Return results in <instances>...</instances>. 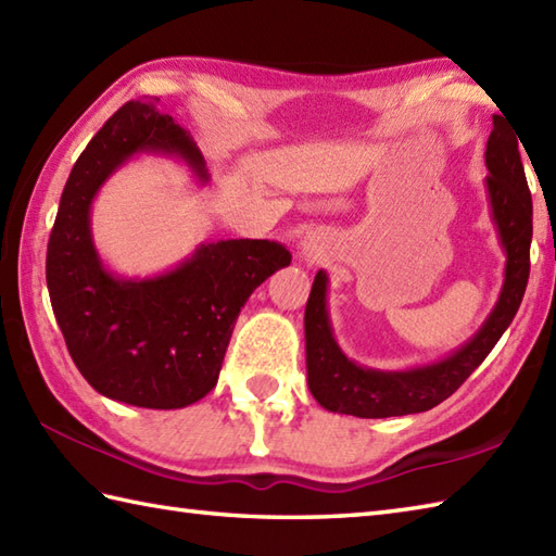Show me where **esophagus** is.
<instances>
[{"mask_svg": "<svg viewBox=\"0 0 556 556\" xmlns=\"http://www.w3.org/2000/svg\"><path fill=\"white\" fill-rule=\"evenodd\" d=\"M301 251H303V257L308 265H317L323 260V245H320V241L313 239V236L301 243Z\"/></svg>", "mask_w": 556, "mask_h": 556, "instance_id": "esophagus-1", "label": "esophagus"}]
</instances>
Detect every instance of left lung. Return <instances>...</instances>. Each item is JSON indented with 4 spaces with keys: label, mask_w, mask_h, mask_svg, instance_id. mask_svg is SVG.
I'll list each match as a JSON object with an SVG mask.
<instances>
[{
    "label": "left lung",
    "mask_w": 556,
    "mask_h": 556,
    "mask_svg": "<svg viewBox=\"0 0 556 556\" xmlns=\"http://www.w3.org/2000/svg\"><path fill=\"white\" fill-rule=\"evenodd\" d=\"M485 164L490 172L485 186L492 219L506 253L504 287L485 325L452 356L422 368L399 372L361 368L344 356L334 341L327 315V275L320 269L305 305V363L311 394L317 404L356 418H392L430 410L468 380L511 325L530 275L533 200L518 152V138L504 116H494Z\"/></svg>",
    "instance_id": "1"
}]
</instances>
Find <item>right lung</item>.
<instances>
[{
  "instance_id": "right-lung-1",
  "label": "right lung",
  "mask_w": 556,
  "mask_h": 556,
  "mask_svg": "<svg viewBox=\"0 0 556 556\" xmlns=\"http://www.w3.org/2000/svg\"><path fill=\"white\" fill-rule=\"evenodd\" d=\"M136 152L181 157L207 181L200 150L152 102H126L68 174L47 243V289L76 368L102 396L140 408H184L217 384L224 353L251 293L291 263L281 243H203L167 275L119 279L100 263L90 205Z\"/></svg>"
}]
</instances>
